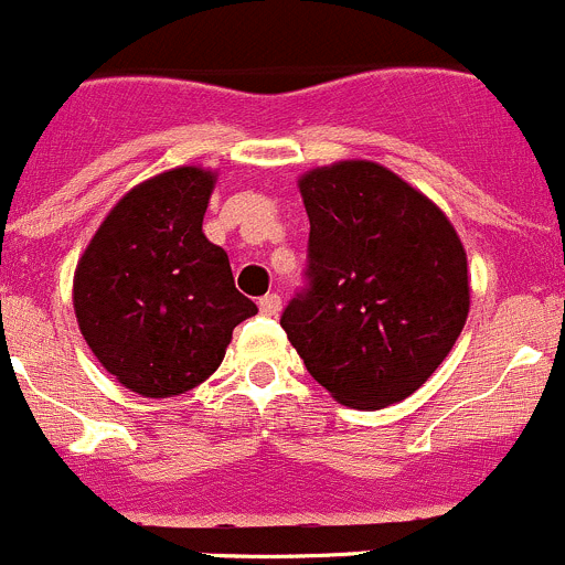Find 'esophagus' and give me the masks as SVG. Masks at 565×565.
<instances>
[{
  "mask_svg": "<svg viewBox=\"0 0 565 565\" xmlns=\"http://www.w3.org/2000/svg\"><path fill=\"white\" fill-rule=\"evenodd\" d=\"M259 311L267 317H276L281 311V298L278 295H265V298H259Z\"/></svg>",
  "mask_w": 565,
  "mask_h": 565,
  "instance_id": "esophagus-1",
  "label": "esophagus"
}]
</instances>
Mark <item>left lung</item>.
I'll return each instance as SVG.
<instances>
[{
    "label": "left lung",
    "mask_w": 565,
    "mask_h": 565,
    "mask_svg": "<svg viewBox=\"0 0 565 565\" xmlns=\"http://www.w3.org/2000/svg\"><path fill=\"white\" fill-rule=\"evenodd\" d=\"M298 188L311 226L309 265L281 328L342 405L399 403L461 337L467 250L428 195L377 162L315 168Z\"/></svg>",
    "instance_id": "1"
}]
</instances>
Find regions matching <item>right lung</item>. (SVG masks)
Segmentation results:
<instances>
[{
  "mask_svg": "<svg viewBox=\"0 0 565 565\" xmlns=\"http://www.w3.org/2000/svg\"><path fill=\"white\" fill-rule=\"evenodd\" d=\"M215 173L184 166L131 188L74 273V311L104 370L143 397H173L221 366L256 315L221 245L201 232Z\"/></svg>",
  "mask_w": 565,
  "mask_h": 565,
  "instance_id": "right-lung-1",
  "label": "right lung"
}]
</instances>
